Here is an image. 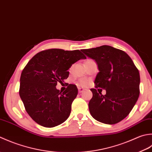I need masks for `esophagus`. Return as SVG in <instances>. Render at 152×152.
I'll return each mask as SVG.
<instances>
[{
  "label": "esophagus",
  "mask_w": 152,
  "mask_h": 152,
  "mask_svg": "<svg viewBox=\"0 0 152 152\" xmlns=\"http://www.w3.org/2000/svg\"><path fill=\"white\" fill-rule=\"evenodd\" d=\"M78 89H79V93H83V92L85 91V89H83L82 88H79Z\"/></svg>",
  "instance_id": "obj_1"
}]
</instances>
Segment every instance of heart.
<instances>
[{
  "label": "heart",
  "mask_w": 152,
  "mask_h": 152,
  "mask_svg": "<svg viewBox=\"0 0 152 152\" xmlns=\"http://www.w3.org/2000/svg\"><path fill=\"white\" fill-rule=\"evenodd\" d=\"M80 85H82V86H86V85H87L88 82L86 81V80H80Z\"/></svg>",
  "instance_id": "b5f03b06"
}]
</instances>
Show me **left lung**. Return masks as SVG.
Here are the masks:
<instances>
[{"mask_svg": "<svg viewBox=\"0 0 152 152\" xmlns=\"http://www.w3.org/2000/svg\"><path fill=\"white\" fill-rule=\"evenodd\" d=\"M95 60L99 73L94 83L106 91L99 94L91 88L92 98L88 103L91 115L98 121L108 125L119 123L127 116L140 94V74L129 56L111 46L103 45L81 50Z\"/></svg>", "mask_w": 152, "mask_h": 152, "instance_id": "1", "label": "left lung"}]
</instances>
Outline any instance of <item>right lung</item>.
Masks as SVG:
<instances>
[{
  "label": "right lung",
  "mask_w": 152,
  "mask_h": 152,
  "mask_svg": "<svg viewBox=\"0 0 152 152\" xmlns=\"http://www.w3.org/2000/svg\"><path fill=\"white\" fill-rule=\"evenodd\" d=\"M86 56L79 50L49 49L37 54L25 67L20 77V96L29 116L45 127H54L69 117L78 94L75 85L61 92L57 83L69 76L72 64Z\"/></svg>",
  "instance_id": "obj_1"
}]
</instances>
